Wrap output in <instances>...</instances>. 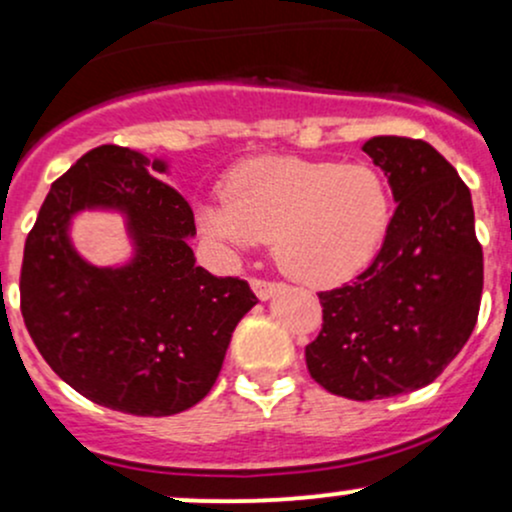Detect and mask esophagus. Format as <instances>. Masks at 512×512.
Here are the masks:
<instances>
[{"label":"esophagus","mask_w":512,"mask_h":512,"mask_svg":"<svg viewBox=\"0 0 512 512\" xmlns=\"http://www.w3.org/2000/svg\"><path fill=\"white\" fill-rule=\"evenodd\" d=\"M250 286H252V291L257 293V298H260V301H267V298H272L274 293H276V289H279V284H274V281H267V279H250Z\"/></svg>","instance_id":"obj_1"}]
</instances>
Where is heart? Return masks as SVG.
I'll return each mask as SVG.
<instances>
[{
	"label": "heart",
	"instance_id": "1",
	"mask_svg": "<svg viewBox=\"0 0 512 512\" xmlns=\"http://www.w3.org/2000/svg\"><path fill=\"white\" fill-rule=\"evenodd\" d=\"M199 221L233 250L274 240V260L286 274L332 286L378 255L392 195L370 163L260 158L233 170L223 199L204 204Z\"/></svg>",
	"mask_w": 512,
	"mask_h": 512
}]
</instances>
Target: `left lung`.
<instances>
[{"label":"left lung","mask_w":512,"mask_h":512,"mask_svg":"<svg viewBox=\"0 0 512 512\" xmlns=\"http://www.w3.org/2000/svg\"><path fill=\"white\" fill-rule=\"evenodd\" d=\"M397 209L383 248L351 284L320 291L322 330L305 346L310 378L368 402L414 392L460 354L479 317L484 252L469 187L421 139L373 137Z\"/></svg>","instance_id":"left-lung-1"}]
</instances>
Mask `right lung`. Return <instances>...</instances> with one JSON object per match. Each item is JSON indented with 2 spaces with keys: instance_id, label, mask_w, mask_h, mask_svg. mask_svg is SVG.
Returning <instances> with one entry per match:
<instances>
[{
  "instance_id": "1",
  "label": "right lung",
  "mask_w": 512,
  "mask_h": 512,
  "mask_svg": "<svg viewBox=\"0 0 512 512\" xmlns=\"http://www.w3.org/2000/svg\"><path fill=\"white\" fill-rule=\"evenodd\" d=\"M166 163L103 144L52 182L23 248L21 315L40 356L101 407L170 416L209 395L231 334L257 303L248 281L195 264V214ZM120 208L138 255L93 268L68 240L81 208Z\"/></svg>"
}]
</instances>
